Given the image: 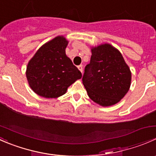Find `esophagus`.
Returning a JSON list of instances; mask_svg holds the SVG:
<instances>
[{
  "instance_id": "1",
  "label": "esophagus",
  "mask_w": 156,
  "mask_h": 156,
  "mask_svg": "<svg viewBox=\"0 0 156 156\" xmlns=\"http://www.w3.org/2000/svg\"><path fill=\"white\" fill-rule=\"evenodd\" d=\"M78 69H79V71H80V72H81V73H83V66H82V65L78 66Z\"/></svg>"
}]
</instances>
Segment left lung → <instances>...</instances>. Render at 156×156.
Here are the masks:
<instances>
[{
  "instance_id": "obj_1",
  "label": "left lung",
  "mask_w": 156,
  "mask_h": 156,
  "mask_svg": "<svg viewBox=\"0 0 156 156\" xmlns=\"http://www.w3.org/2000/svg\"><path fill=\"white\" fill-rule=\"evenodd\" d=\"M91 53L82 78L88 96L102 106L116 104L129 90L130 68L120 51L109 44L92 48Z\"/></svg>"
}]
</instances>
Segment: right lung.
Masks as SVG:
<instances>
[{"label":"right lung","mask_w":156,"mask_h":156,"mask_svg":"<svg viewBox=\"0 0 156 156\" xmlns=\"http://www.w3.org/2000/svg\"><path fill=\"white\" fill-rule=\"evenodd\" d=\"M68 43L63 36H57L42 45L29 60L26 78L30 87L37 95L57 98L82 77L66 54Z\"/></svg>","instance_id":"obj_1"}]
</instances>
